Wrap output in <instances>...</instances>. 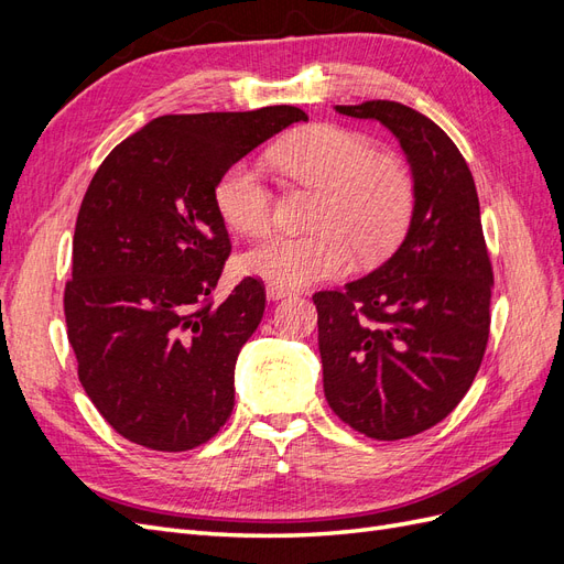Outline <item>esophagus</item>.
Instances as JSON below:
<instances>
[{"label":"esophagus","instance_id":"1","mask_svg":"<svg viewBox=\"0 0 564 564\" xmlns=\"http://www.w3.org/2000/svg\"><path fill=\"white\" fill-rule=\"evenodd\" d=\"M265 296H268V301H282L286 296H292V292H289V289H284V286H278V284H268Z\"/></svg>","mask_w":564,"mask_h":564}]
</instances>
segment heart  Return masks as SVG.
Here are the masks:
<instances>
[{
	"label": "heart",
	"instance_id": "1",
	"mask_svg": "<svg viewBox=\"0 0 564 564\" xmlns=\"http://www.w3.org/2000/svg\"><path fill=\"white\" fill-rule=\"evenodd\" d=\"M286 176L317 191L308 235H268L240 256L247 275L278 286H303L346 272L352 249L379 261L404 235L416 191L409 169L373 152L362 133L334 124L303 129L275 150ZM214 202L237 232L259 235L272 220V191L253 164L235 162L220 174Z\"/></svg>",
	"mask_w": 564,
	"mask_h": 564
}]
</instances>
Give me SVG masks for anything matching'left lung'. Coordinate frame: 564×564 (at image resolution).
<instances>
[{
  "mask_svg": "<svg viewBox=\"0 0 564 564\" xmlns=\"http://www.w3.org/2000/svg\"><path fill=\"white\" fill-rule=\"evenodd\" d=\"M336 112L395 133L416 202L386 263L313 296L324 395L357 433L402 440L445 419L482 365L494 272L480 199L464 155L433 119L395 100Z\"/></svg>",
  "mask_w": 564,
  "mask_h": 564,
  "instance_id": "8db88e82",
  "label": "left lung"
}]
</instances>
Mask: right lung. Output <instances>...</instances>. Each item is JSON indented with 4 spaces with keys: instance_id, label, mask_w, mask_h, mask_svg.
<instances>
[{
    "instance_id": "obj_1",
    "label": "right lung",
    "mask_w": 564,
    "mask_h": 564,
    "mask_svg": "<svg viewBox=\"0 0 564 564\" xmlns=\"http://www.w3.org/2000/svg\"><path fill=\"white\" fill-rule=\"evenodd\" d=\"M301 119L294 106L164 115L94 174L63 296L67 340L87 395L129 442L187 452L228 421L265 286L245 278L214 305L230 256L214 191L228 166Z\"/></svg>"
}]
</instances>
